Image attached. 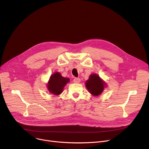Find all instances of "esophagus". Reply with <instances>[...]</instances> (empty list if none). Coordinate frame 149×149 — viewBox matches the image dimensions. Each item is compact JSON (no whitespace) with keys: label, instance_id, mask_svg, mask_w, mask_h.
Segmentation results:
<instances>
[{"label":"esophagus","instance_id":"obj_1","mask_svg":"<svg viewBox=\"0 0 149 149\" xmlns=\"http://www.w3.org/2000/svg\"><path fill=\"white\" fill-rule=\"evenodd\" d=\"M80 81H81V79L78 78V77H75L73 79V82L74 83H79Z\"/></svg>","mask_w":149,"mask_h":149}]
</instances>
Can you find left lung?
Masks as SVG:
<instances>
[{
    "mask_svg": "<svg viewBox=\"0 0 149 149\" xmlns=\"http://www.w3.org/2000/svg\"><path fill=\"white\" fill-rule=\"evenodd\" d=\"M85 86L89 92L94 96L100 95L106 86V83L97 74H91Z\"/></svg>",
    "mask_w": 149,
    "mask_h": 149,
    "instance_id": "obj_1",
    "label": "left lung"
}]
</instances>
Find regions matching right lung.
<instances>
[{
	"label": "right lung",
	"mask_w": 149,
	"mask_h": 149,
	"mask_svg": "<svg viewBox=\"0 0 149 149\" xmlns=\"http://www.w3.org/2000/svg\"><path fill=\"white\" fill-rule=\"evenodd\" d=\"M70 79L63 77L59 72L52 74L48 81L47 88L50 93L55 95H58L63 92L65 85L69 82Z\"/></svg>",
	"instance_id": "1"
}]
</instances>
